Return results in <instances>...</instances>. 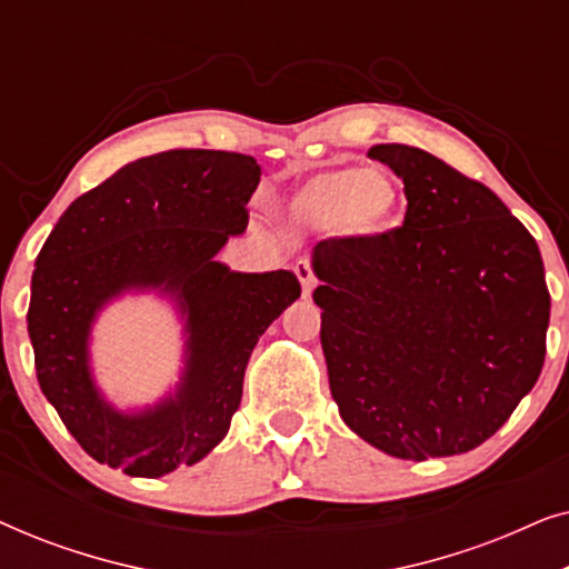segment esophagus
I'll return each instance as SVG.
<instances>
[{
  "mask_svg": "<svg viewBox=\"0 0 569 569\" xmlns=\"http://www.w3.org/2000/svg\"><path fill=\"white\" fill-rule=\"evenodd\" d=\"M295 274H298L300 284H302V295H306V298H308V295L313 292V287H316L313 269H310L308 261H298V263H295Z\"/></svg>",
  "mask_w": 569,
  "mask_h": 569,
  "instance_id": "1",
  "label": "esophagus"
}]
</instances>
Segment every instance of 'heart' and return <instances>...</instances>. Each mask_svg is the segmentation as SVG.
<instances>
[{"label": "heart", "mask_w": 569, "mask_h": 569, "mask_svg": "<svg viewBox=\"0 0 569 569\" xmlns=\"http://www.w3.org/2000/svg\"><path fill=\"white\" fill-rule=\"evenodd\" d=\"M401 193L386 173L365 166H341L310 176L287 197L282 214L295 228L329 232L370 243L393 228Z\"/></svg>", "instance_id": "heart-1"}]
</instances>
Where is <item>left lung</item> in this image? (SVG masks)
<instances>
[{"label": "left lung", "instance_id": "1", "mask_svg": "<svg viewBox=\"0 0 569 569\" xmlns=\"http://www.w3.org/2000/svg\"><path fill=\"white\" fill-rule=\"evenodd\" d=\"M370 160L403 181L407 220L310 253L331 396L388 456L469 453L541 376L549 290L531 232L485 183L407 144Z\"/></svg>", "mask_w": 569, "mask_h": 569}]
</instances>
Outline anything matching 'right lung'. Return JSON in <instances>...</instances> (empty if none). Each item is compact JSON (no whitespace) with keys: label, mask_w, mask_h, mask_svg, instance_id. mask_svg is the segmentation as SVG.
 Segmentation results:
<instances>
[{"label":"right lung","mask_w":569,"mask_h":569,"mask_svg":"<svg viewBox=\"0 0 569 569\" xmlns=\"http://www.w3.org/2000/svg\"><path fill=\"white\" fill-rule=\"evenodd\" d=\"M261 181L251 154L170 150L134 160L53 224L30 282L28 333L41 391L98 463L158 479L220 446L256 341L300 298L290 269L232 271L217 253L243 236ZM154 293L182 323L179 380L119 408L99 388L91 333L123 297Z\"/></svg>","instance_id":"obj_1"}]
</instances>
